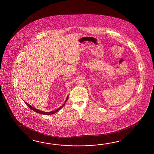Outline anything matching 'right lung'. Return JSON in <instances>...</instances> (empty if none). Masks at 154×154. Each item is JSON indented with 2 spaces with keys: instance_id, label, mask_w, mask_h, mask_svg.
Here are the masks:
<instances>
[{
  "instance_id": "obj_1",
  "label": "right lung",
  "mask_w": 154,
  "mask_h": 154,
  "mask_svg": "<svg viewBox=\"0 0 154 154\" xmlns=\"http://www.w3.org/2000/svg\"><path fill=\"white\" fill-rule=\"evenodd\" d=\"M68 96H67V97L66 98V101L64 102V103L63 104V105L61 106V107H60L58 109H56V111H54L52 112H43L42 111H40V110H38V109H36V108H35V107H33L32 106H31V105H29V104H28L27 102H25V103H26V105L29 107L31 109H32L33 110V111L35 112H37V113H40V114H42V115H53V114H54V113H57V112L59 111V110L61 109V108H62L64 106V105H65V103H66V102L67 101V100H68Z\"/></svg>"
}]
</instances>
